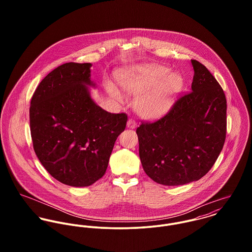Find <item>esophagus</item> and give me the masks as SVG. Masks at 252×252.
Here are the masks:
<instances>
[{"mask_svg": "<svg viewBox=\"0 0 252 252\" xmlns=\"http://www.w3.org/2000/svg\"><path fill=\"white\" fill-rule=\"evenodd\" d=\"M136 126H137L136 120L133 119V118H130V119L128 120V122H127V127H128V128H131V129H134Z\"/></svg>", "mask_w": 252, "mask_h": 252, "instance_id": "esophagus-1", "label": "esophagus"}]
</instances>
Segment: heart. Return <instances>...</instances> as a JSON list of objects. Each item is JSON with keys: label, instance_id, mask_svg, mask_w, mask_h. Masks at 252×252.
<instances>
[{"label": "heart", "instance_id": "1", "mask_svg": "<svg viewBox=\"0 0 252 252\" xmlns=\"http://www.w3.org/2000/svg\"><path fill=\"white\" fill-rule=\"evenodd\" d=\"M119 85L132 95L144 93L136 102L137 111L145 117H155L170 108L182 87V78L165 66L142 65L120 75ZM108 89L115 99L123 100L121 93L113 85L108 84Z\"/></svg>", "mask_w": 252, "mask_h": 252}]
</instances>
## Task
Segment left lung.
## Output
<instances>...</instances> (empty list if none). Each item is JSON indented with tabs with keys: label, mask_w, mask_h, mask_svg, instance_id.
<instances>
[{
	"label": "left lung",
	"mask_w": 252,
	"mask_h": 252,
	"mask_svg": "<svg viewBox=\"0 0 252 252\" xmlns=\"http://www.w3.org/2000/svg\"><path fill=\"white\" fill-rule=\"evenodd\" d=\"M191 92L166 115L137 128L145 174L157 183L177 186L200 180L212 169L226 139L227 102L211 72L191 60Z\"/></svg>",
	"instance_id": "left-lung-1"
}]
</instances>
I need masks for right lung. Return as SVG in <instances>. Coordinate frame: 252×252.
Returning <instances> with one entry per match:
<instances>
[{
	"instance_id": "right-lung-1",
	"label": "right lung",
	"mask_w": 252,
	"mask_h": 252,
	"mask_svg": "<svg viewBox=\"0 0 252 252\" xmlns=\"http://www.w3.org/2000/svg\"><path fill=\"white\" fill-rule=\"evenodd\" d=\"M90 63H66L38 84L30 106L33 147L55 180L74 187L89 186L106 173L126 113H110L92 100L87 86Z\"/></svg>"
}]
</instances>
